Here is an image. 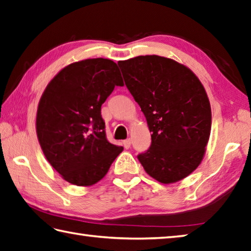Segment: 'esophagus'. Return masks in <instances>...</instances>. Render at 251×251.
I'll use <instances>...</instances> for the list:
<instances>
[{
	"mask_svg": "<svg viewBox=\"0 0 251 251\" xmlns=\"http://www.w3.org/2000/svg\"><path fill=\"white\" fill-rule=\"evenodd\" d=\"M130 145H131V140L130 139H126L123 141V146H124V148L126 149H129L130 148Z\"/></svg>",
	"mask_w": 251,
	"mask_h": 251,
	"instance_id": "34e87169",
	"label": "esophagus"
}]
</instances>
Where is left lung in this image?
I'll return each instance as SVG.
<instances>
[{"label":"left lung","mask_w":251,"mask_h":251,"mask_svg":"<svg viewBox=\"0 0 251 251\" xmlns=\"http://www.w3.org/2000/svg\"><path fill=\"white\" fill-rule=\"evenodd\" d=\"M119 66L152 132L149 149L137 158L160 183L185 178L198 168L210 136L211 107L203 86L171 58L137 56Z\"/></svg>","instance_id":"1"}]
</instances>
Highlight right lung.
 Returning <instances> with one entry per match:
<instances>
[{
  "mask_svg": "<svg viewBox=\"0 0 251 251\" xmlns=\"http://www.w3.org/2000/svg\"><path fill=\"white\" fill-rule=\"evenodd\" d=\"M115 86H124L117 64L89 58L63 68L43 92L38 139L49 163L68 183L96 184L123 151L106 139L101 115V105Z\"/></svg>",
  "mask_w": 251,
  "mask_h": 251,
  "instance_id": "obj_1",
  "label": "right lung"
}]
</instances>
